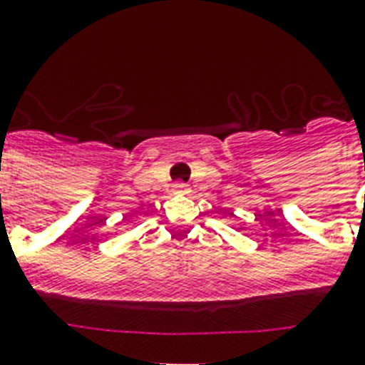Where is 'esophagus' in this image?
I'll use <instances>...</instances> for the list:
<instances>
[{"mask_svg":"<svg viewBox=\"0 0 365 365\" xmlns=\"http://www.w3.org/2000/svg\"><path fill=\"white\" fill-rule=\"evenodd\" d=\"M174 191L176 193H182V195H187L189 193V185L183 182H176L174 183Z\"/></svg>","mask_w":365,"mask_h":365,"instance_id":"obj_1","label":"esophagus"}]
</instances>
